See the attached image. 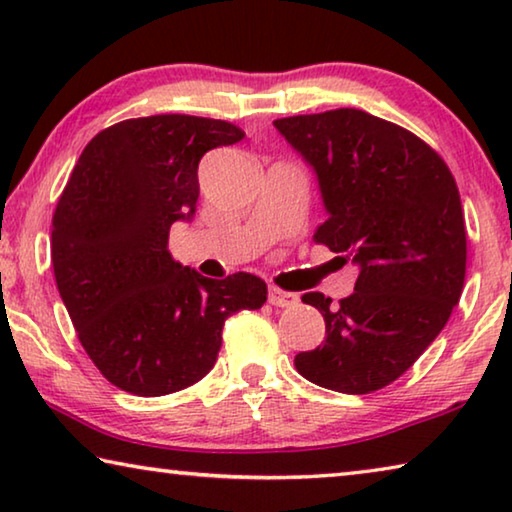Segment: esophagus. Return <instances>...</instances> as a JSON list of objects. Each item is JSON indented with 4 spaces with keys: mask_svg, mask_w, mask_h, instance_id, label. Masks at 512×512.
<instances>
[{
    "mask_svg": "<svg viewBox=\"0 0 512 512\" xmlns=\"http://www.w3.org/2000/svg\"><path fill=\"white\" fill-rule=\"evenodd\" d=\"M268 302H271V305H275V307H293L298 302V296L296 293H291V291H284V289H280V287H268Z\"/></svg>",
    "mask_w": 512,
    "mask_h": 512,
    "instance_id": "34e87169",
    "label": "esophagus"
}]
</instances>
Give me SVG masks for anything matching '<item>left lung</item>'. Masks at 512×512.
<instances>
[{
    "mask_svg": "<svg viewBox=\"0 0 512 512\" xmlns=\"http://www.w3.org/2000/svg\"><path fill=\"white\" fill-rule=\"evenodd\" d=\"M273 124L316 169L327 219L314 241L359 266L339 305L320 291L302 296L323 314L327 339L293 363L329 391H379L420 359L461 298L467 237L456 180L418 135L357 108Z\"/></svg>",
    "mask_w": 512,
    "mask_h": 512,
    "instance_id": "obj_1",
    "label": "left lung"
}]
</instances>
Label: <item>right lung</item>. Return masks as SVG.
Masks as SVG:
<instances>
[{"label": "right lung", "mask_w": 512, "mask_h": 512, "mask_svg": "<svg viewBox=\"0 0 512 512\" xmlns=\"http://www.w3.org/2000/svg\"><path fill=\"white\" fill-rule=\"evenodd\" d=\"M241 137L223 119H124L74 164L51 221V264L83 350L121 391L196 384L219 357L225 318L266 302L262 277L210 280L167 248L171 223L196 210L198 162Z\"/></svg>", "instance_id": "add662e5"}]
</instances>
